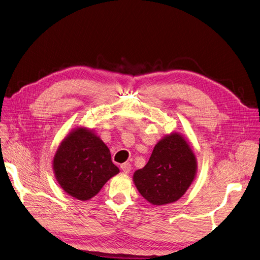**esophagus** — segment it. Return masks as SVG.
Returning <instances> with one entry per match:
<instances>
[{"instance_id": "esophagus-1", "label": "esophagus", "mask_w": 260, "mask_h": 260, "mask_svg": "<svg viewBox=\"0 0 260 260\" xmlns=\"http://www.w3.org/2000/svg\"><path fill=\"white\" fill-rule=\"evenodd\" d=\"M121 169H122V171L124 172V173H129L131 171H132V165L129 164V163H123L122 165H121Z\"/></svg>"}]
</instances>
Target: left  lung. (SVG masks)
Wrapping results in <instances>:
<instances>
[{"label": "left lung", "instance_id": "obj_1", "mask_svg": "<svg viewBox=\"0 0 260 260\" xmlns=\"http://www.w3.org/2000/svg\"><path fill=\"white\" fill-rule=\"evenodd\" d=\"M197 167L189 142L180 134L172 133L157 142L145 167L134 173L133 180L149 203L164 205L186 193L196 177Z\"/></svg>", "mask_w": 260, "mask_h": 260}]
</instances>
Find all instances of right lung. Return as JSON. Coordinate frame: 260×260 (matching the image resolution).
I'll list each match as a JSON object with an SVG mask.
<instances>
[{"mask_svg": "<svg viewBox=\"0 0 260 260\" xmlns=\"http://www.w3.org/2000/svg\"><path fill=\"white\" fill-rule=\"evenodd\" d=\"M53 169L64 192L81 201L95 197L120 172L105 142L85 127L75 128L60 142Z\"/></svg>", "mask_w": 260, "mask_h": 260, "instance_id": "add662e5", "label": "right lung"}]
</instances>
